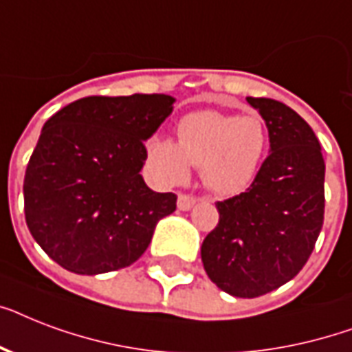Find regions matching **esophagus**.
Segmentation results:
<instances>
[{
  "instance_id": "esophagus-1",
  "label": "esophagus",
  "mask_w": 352,
  "mask_h": 352,
  "mask_svg": "<svg viewBox=\"0 0 352 352\" xmlns=\"http://www.w3.org/2000/svg\"><path fill=\"white\" fill-rule=\"evenodd\" d=\"M193 204H195V197L193 195H188V193H179V197H177V206L182 212H188V210L193 208Z\"/></svg>"
}]
</instances>
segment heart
<instances>
[{
  "label": "heart",
  "instance_id": "1",
  "mask_svg": "<svg viewBox=\"0 0 352 352\" xmlns=\"http://www.w3.org/2000/svg\"><path fill=\"white\" fill-rule=\"evenodd\" d=\"M268 149V127L259 115H228L204 109L177 124V144L151 138L149 159L171 184L190 175V166L203 168L204 184L217 195L245 192L256 179Z\"/></svg>",
  "mask_w": 352,
  "mask_h": 352
}]
</instances>
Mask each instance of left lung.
<instances>
[{
	"mask_svg": "<svg viewBox=\"0 0 352 352\" xmlns=\"http://www.w3.org/2000/svg\"><path fill=\"white\" fill-rule=\"evenodd\" d=\"M246 102L267 124L270 153L246 192L215 204L219 223L201 246L208 278L235 298H257L294 278L325 212V162L311 126L272 98Z\"/></svg>",
	"mask_w": 352,
	"mask_h": 352,
	"instance_id": "1",
	"label": "left lung"
}]
</instances>
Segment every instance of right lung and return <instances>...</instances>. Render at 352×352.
I'll list each match as a JSON object with an SVG mask.
<instances>
[{"mask_svg":"<svg viewBox=\"0 0 352 352\" xmlns=\"http://www.w3.org/2000/svg\"><path fill=\"white\" fill-rule=\"evenodd\" d=\"M168 95L85 96L41 129L23 181L25 221L34 241L69 272L129 267L155 226L177 208L140 170L148 140L173 111Z\"/></svg>","mask_w":352,"mask_h":352,"instance_id":"add662e5","label":"right lung"}]
</instances>
